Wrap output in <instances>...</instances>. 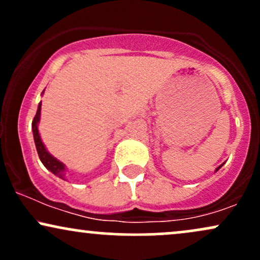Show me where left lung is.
<instances>
[{
    "mask_svg": "<svg viewBox=\"0 0 260 260\" xmlns=\"http://www.w3.org/2000/svg\"><path fill=\"white\" fill-rule=\"evenodd\" d=\"M223 164H225V162H223ZM223 164H221V165H220L219 168H216V169H215V172H216V171H219V169H221V168H222V165H223Z\"/></svg>",
    "mask_w": 260,
    "mask_h": 260,
    "instance_id": "obj_1",
    "label": "left lung"
}]
</instances>
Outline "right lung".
<instances>
[{"label": "right lung", "instance_id": "right-lung-1", "mask_svg": "<svg viewBox=\"0 0 260 260\" xmlns=\"http://www.w3.org/2000/svg\"><path fill=\"white\" fill-rule=\"evenodd\" d=\"M44 91L41 92V95L44 94ZM40 115H41V101L39 103L37 115H35L34 120H32V123H31L32 136H34L35 147H37L39 157H40L41 162L44 164V166L49 170V171H51L53 175L66 181V171H67L66 165L49 153V150H47L46 147H45V144L43 143V140H41L40 133H39V128H38L39 122H40Z\"/></svg>", "mask_w": 260, "mask_h": 260}]
</instances>
